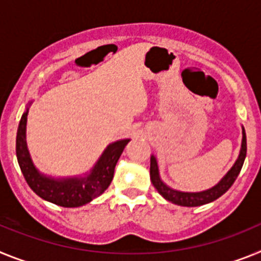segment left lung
Wrapping results in <instances>:
<instances>
[{
  "label": "left lung",
  "instance_id": "8db88e82",
  "mask_svg": "<svg viewBox=\"0 0 261 261\" xmlns=\"http://www.w3.org/2000/svg\"><path fill=\"white\" fill-rule=\"evenodd\" d=\"M247 153V139H246V133H244L243 128V139H242V149H240L239 158L235 162L234 167L227 172L225 177L219 181L218 184L213 187L212 189H207L205 192H198V193H187V192H177V190L171 189L169 187L163 182L159 177V169H158V163H156V159L153 156H151V168H149V174H151V182L153 184V187L156 188L159 193L162 194L165 199H168L169 202L176 203V205L180 206H189V207H193V206H201L205 205V203H209L215 201L217 198L225 194L228 189L231 188V185L234 184V181L237 180L238 174H239L240 169L243 167L244 159H246Z\"/></svg>",
  "mask_w": 261,
  "mask_h": 261
}]
</instances>
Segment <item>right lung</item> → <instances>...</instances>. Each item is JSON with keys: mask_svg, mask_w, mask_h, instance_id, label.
Segmentation results:
<instances>
[{"mask_svg": "<svg viewBox=\"0 0 261 261\" xmlns=\"http://www.w3.org/2000/svg\"><path fill=\"white\" fill-rule=\"evenodd\" d=\"M26 122L27 110L22 115L18 126L15 144L18 164L24 180L40 198L63 207H79L102 194L112 182L118 159L130 142L124 139L110 144L87 177L55 180L40 174L34 167L26 146Z\"/></svg>", "mask_w": 261, "mask_h": 261, "instance_id": "obj_1", "label": "right lung"}]
</instances>
